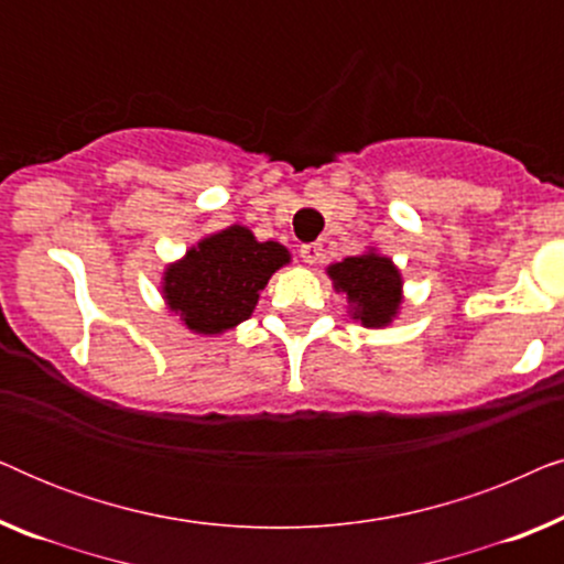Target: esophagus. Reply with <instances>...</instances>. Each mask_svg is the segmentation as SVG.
<instances>
[{
  "label": "esophagus",
  "mask_w": 564,
  "mask_h": 564,
  "mask_svg": "<svg viewBox=\"0 0 564 564\" xmlns=\"http://www.w3.org/2000/svg\"><path fill=\"white\" fill-rule=\"evenodd\" d=\"M300 259L305 261V264H318L323 259V246L321 243H303L300 246Z\"/></svg>",
  "instance_id": "esophagus-1"
}]
</instances>
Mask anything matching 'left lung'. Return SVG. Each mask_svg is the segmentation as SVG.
<instances>
[{
    "label": "left lung",
    "instance_id": "obj_1",
    "mask_svg": "<svg viewBox=\"0 0 564 564\" xmlns=\"http://www.w3.org/2000/svg\"><path fill=\"white\" fill-rule=\"evenodd\" d=\"M330 280L336 290L346 292L354 318L365 326L380 328L390 323L400 305V274L390 259L365 253V257H349L341 264L328 267Z\"/></svg>",
    "mask_w": 564,
    "mask_h": 564
}]
</instances>
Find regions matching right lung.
<instances>
[{"label":"right lung","instance_id":"add662e5","mask_svg":"<svg viewBox=\"0 0 564 564\" xmlns=\"http://www.w3.org/2000/svg\"><path fill=\"white\" fill-rule=\"evenodd\" d=\"M288 261L284 246L259 243L249 228H226L166 269V303L187 328L220 334L249 318L269 276Z\"/></svg>","mask_w":564,"mask_h":564}]
</instances>
